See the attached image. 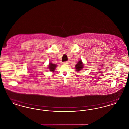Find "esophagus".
<instances>
[{"label": "esophagus", "mask_w": 129, "mask_h": 129, "mask_svg": "<svg viewBox=\"0 0 129 129\" xmlns=\"http://www.w3.org/2000/svg\"><path fill=\"white\" fill-rule=\"evenodd\" d=\"M69 63V61H65L63 63V64H68Z\"/></svg>", "instance_id": "obj_1"}]
</instances>
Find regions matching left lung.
<instances>
[{
  "label": "left lung",
  "instance_id": "obj_1",
  "mask_svg": "<svg viewBox=\"0 0 129 129\" xmlns=\"http://www.w3.org/2000/svg\"><path fill=\"white\" fill-rule=\"evenodd\" d=\"M84 63H83V62L82 61L81 59H80L79 61H78L77 63L75 65V71L77 72H80V71H81L82 70H83V69L84 68Z\"/></svg>",
  "mask_w": 129,
  "mask_h": 129
}]
</instances>
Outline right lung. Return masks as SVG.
Returning a JSON list of instances; mask_svg holds the SVG:
<instances>
[{"label":"right lung","mask_w":129,"mask_h":129,"mask_svg":"<svg viewBox=\"0 0 129 129\" xmlns=\"http://www.w3.org/2000/svg\"><path fill=\"white\" fill-rule=\"evenodd\" d=\"M57 66L56 64H54L51 62H49V65H48V69L49 70L50 72H52L54 73L55 72V70L56 69V67Z\"/></svg>","instance_id":"1"}]
</instances>
